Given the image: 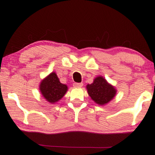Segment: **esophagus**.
Listing matches in <instances>:
<instances>
[{
    "label": "esophagus",
    "instance_id": "esophagus-1",
    "mask_svg": "<svg viewBox=\"0 0 155 155\" xmlns=\"http://www.w3.org/2000/svg\"><path fill=\"white\" fill-rule=\"evenodd\" d=\"M83 84L82 83H74L73 84V86L74 87H83Z\"/></svg>",
    "mask_w": 155,
    "mask_h": 155
}]
</instances>
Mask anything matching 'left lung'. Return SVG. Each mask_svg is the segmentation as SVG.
Listing matches in <instances>:
<instances>
[{"label": "left lung", "mask_w": 155, "mask_h": 155, "mask_svg": "<svg viewBox=\"0 0 155 155\" xmlns=\"http://www.w3.org/2000/svg\"><path fill=\"white\" fill-rule=\"evenodd\" d=\"M86 89L91 98L95 104L104 106L114 99L116 95V89L102 76H98L93 83L87 84Z\"/></svg>", "instance_id": "1"}]
</instances>
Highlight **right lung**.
I'll use <instances>...</instances> for the list:
<instances>
[{"label":"right lung","instance_id":"1","mask_svg":"<svg viewBox=\"0 0 155 155\" xmlns=\"http://www.w3.org/2000/svg\"><path fill=\"white\" fill-rule=\"evenodd\" d=\"M68 87L65 84L60 82L57 74L51 72L44 78L39 85V91L42 96L50 104L57 103L65 95Z\"/></svg>","mask_w":155,"mask_h":155}]
</instances>
